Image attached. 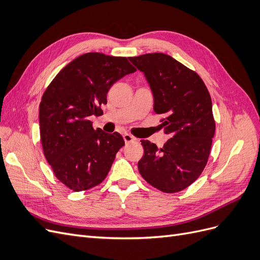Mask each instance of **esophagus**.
Segmentation results:
<instances>
[{
    "label": "esophagus",
    "instance_id": "obj_1",
    "mask_svg": "<svg viewBox=\"0 0 260 260\" xmlns=\"http://www.w3.org/2000/svg\"><path fill=\"white\" fill-rule=\"evenodd\" d=\"M123 140H124L125 143H130V142H133V141H136V138L128 135V133H124V135H123Z\"/></svg>",
    "mask_w": 260,
    "mask_h": 260
}]
</instances>
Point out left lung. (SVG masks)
<instances>
[{"label": "left lung", "mask_w": 260, "mask_h": 260, "mask_svg": "<svg viewBox=\"0 0 260 260\" xmlns=\"http://www.w3.org/2000/svg\"><path fill=\"white\" fill-rule=\"evenodd\" d=\"M129 60L145 79L154 98V112L164 116L160 127L171 138L158 148L142 140L141 176L165 193L184 190L205 168L215 120L209 92L201 77L164 53H148Z\"/></svg>", "instance_id": "left-lung-1"}]
</instances>
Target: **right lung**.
<instances>
[{
    "instance_id": "add662e5",
    "label": "right lung",
    "mask_w": 260,
    "mask_h": 260,
    "mask_svg": "<svg viewBox=\"0 0 260 260\" xmlns=\"http://www.w3.org/2000/svg\"><path fill=\"white\" fill-rule=\"evenodd\" d=\"M136 72L125 57L91 52L62 68L45 90L39 112L46 160L55 177L80 192L100 184L124 145L118 132L94 130L90 116H101L111 86Z\"/></svg>"
}]
</instances>
